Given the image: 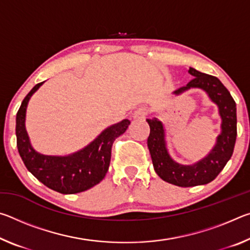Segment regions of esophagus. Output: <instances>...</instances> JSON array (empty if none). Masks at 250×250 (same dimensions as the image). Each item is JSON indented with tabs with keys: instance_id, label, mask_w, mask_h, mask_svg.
Returning a JSON list of instances; mask_svg holds the SVG:
<instances>
[{
	"instance_id": "esophagus-1",
	"label": "esophagus",
	"mask_w": 250,
	"mask_h": 250,
	"mask_svg": "<svg viewBox=\"0 0 250 250\" xmlns=\"http://www.w3.org/2000/svg\"><path fill=\"white\" fill-rule=\"evenodd\" d=\"M146 115H147V109L146 107H140L133 112V118L134 119H143Z\"/></svg>"
}]
</instances>
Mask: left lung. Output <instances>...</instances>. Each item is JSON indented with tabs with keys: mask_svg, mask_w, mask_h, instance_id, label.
Returning a JSON list of instances; mask_svg holds the SVG:
<instances>
[{
	"mask_svg": "<svg viewBox=\"0 0 250 250\" xmlns=\"http://www.w3.org/2000/svg\"><path fill=\"white\" fill-rule=\"evenodd\" d=\"M188 73L194 78L173 94L180 95L191 88H200L217 104L219 116L222 118V132L217 137L216 145L210 153L192 166H183L175 162L167 151L166 130L162 122L156 118L146 119L150 125L147 147L154 171L163 181L182 188L203 185L213 181L231 158L237 137L236 104L230 92L215 76L203 74L192 67H189Z\"/></svg>",
	"mask_w": 250,
	"mask_h": 250,
	"instance_id": "1",
	"label": "left lung"
}]
</instances>
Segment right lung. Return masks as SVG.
Listing matches in <instances>:
<instances>
[{
  "label": "right lung",
  "instance_id": "add662e5",
  "mask_svg": "<svg viewBox=\"0 0 250 250\" xmlns=\"http://www.w3.org/2000/svg\"><path fill=\"white\" fill-rule=\"evenodd\" d=\"M33 87L22 101L16 115V142L19 153L25 167L37 180L47 188L62 194H75L87 191L100 183L108 172L111 159L112 143L125 132L130 125L122 120L104 130L90 145L67 156L44 155L33 149L25 129L26 108L32 95L42 86Z\"/></svg>",
  "mask_w": 250,
  "mask_h": 250
}]
</instances>
